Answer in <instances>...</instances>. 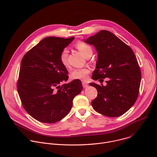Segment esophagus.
<instances>
[{
  "instance_id": "obj_1",
  "label": "esophagus",
  "mask_w": 157,
  "mask_h": 157,
  "mask_svg": "<svg viewBox=\"0 0 157 157\" xmlns=\"http://www.w3.org/2000/svg\"><path fill=\"white\" fill-rule=\"evenodd\" d=\"M88 86H89V85H88V84H87L86 82H82V86H83V88L87 87Z\"/></svg>"
}]
</instances>
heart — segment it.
<instances>
[{
	"label": "heart",
	"mask_w": 157,
	"mask_h": 157,
	"mask_svg": "<svg viewBox=\"0 0 157 157\" xmlns=\"http://www.w3.org/2000/svg\"><path fill=\"white\" fill-rule=\"evenodd\" d=\"M75 46L86 57L92 53V47L84 42L78 41L75 44ZM68 51L67 48H64L60 53L59 61L64 67H67L68 65ZM90 72V69L88 67H84L82 68H76L72 70L70 74L71 79H77L81 80H86L88 78V74Z\"/></svg>",
	"instance_id": "obj_1"
}]
</instances>
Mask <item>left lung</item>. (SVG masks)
I'll return each mask as SVG.
<instances>
[{"instance_id":"obj_1","label":"left lung","mask_w":157,"mask_h":157,"mask_svg":"<svg viewBox=\"0 0 157 157\" xmlns=\"http://www.w3.org/2000/svg\"><path fill=\"white\" fill-rule=\"evenodd\" d=\"M92 44L98 53L92 78L100 81L108 78L107 85L90 83L98 90L92 101L94 109L108 117H117L127 112L135 103L141 83V71L131 48L106 30L84 40Z\"/></svg>"}]
</instances>
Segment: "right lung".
Masks as SVG:
<instances>
[{
    "instance_id": "add662e5",
    "label": "right lung",
    "mask_w": 157,
    "mask_h": 157,
    "mask_svg": "<svg viewBox=\"0 0 157 157\" xmlns=\"http://www.w3.org/2000/svg\"><path fill=\"white\" fill-rule=\"evenodd\" d=\"M74 37H47L23 56L17 89L23 107L34 119L55 123L70 111L75 96L83 87L80 80L63 84L68 71L59 55Z\"/></svg>"
}]
</instances>
